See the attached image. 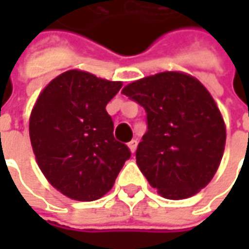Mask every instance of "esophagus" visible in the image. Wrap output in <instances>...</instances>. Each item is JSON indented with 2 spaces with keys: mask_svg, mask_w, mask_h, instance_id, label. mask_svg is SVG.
<instances>
[{
  "mask_svg": "<svg viewBox=\"0 0 249 249\" xmlns=\"http://www.w3.org/2000/svg\"><path fill=\"white\" fill-rule=\"evenodd\" d=\"M137 144H139V141H137V140H131V141L129 142V148L133 154H134V151L137 149Z\"/></svg>",
  "mask_w": 249,
  "mask_h": 249,
  "instance_id": "1",
  "label": "esophagus"
}]
</instances>
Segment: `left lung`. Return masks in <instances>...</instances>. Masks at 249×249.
Here are the masks:
<instances>
[{
    "instance_id": "left-lung-1",
    "label": "left lung",
    "mask_w": 249,
    "mask_h": 249,
    "mask_svg": "<svg viewBox=\"0 0 249 249\" xmlns=\"http://www.w3.org/2000/svg\"><path fill=\"white\" fill-rule=\"evenodd\" d=\"M122 92L147 112L136 159L149 184L167 199L196 194L215 176L226 144L225 122L209 91L190 74L162 72Z\"/></svg>"
}]
</instances>
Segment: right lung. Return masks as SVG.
Returning a JSON list of instances; mask_svg holds the SVG:
<instances>
[{
  "mask_svg": "<svg viewBox=\"0 0 249 249\" xmlns=\"http://www.w3.org/2000/svg\"><path fill=\"white\" fill-rule=\"evenodd\" d=\"M122 89L83 71H68L41 91L29 133L38 166L58 191L76 201L104 196L131 157L113 137L107 104Z\"/></svg>",
  "mask_w": 249,
  "mask_h": 249,
  "instance_id": "add662e5",
  "label": "right lung"
}]
</instances>
